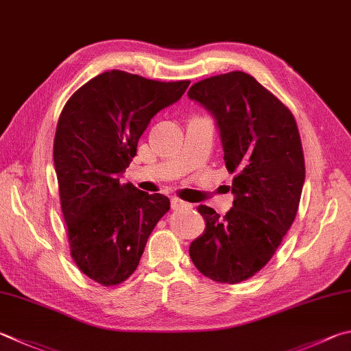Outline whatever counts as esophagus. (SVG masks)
<instances>
[{"label": "esophagus", "instance_id": "34e87169", "mask_svg": "<svg viewBox=\"0 0 351 351\" xmlns=\"http://www.w3.org/2000/svg\"><path fill=\"white\" fill-rule=\"evenodd\" d=\"M171 208L173 210H189V208H192V204H189V202H186V201H182V199H180V197H171Z\"/></svg>", "mask_w": 351, "mask_h": 351}]
</instances>
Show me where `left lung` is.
<instances>
[{
	"label": "left lung",
	"mask_w": 351,
	"mask_h": 351,
	"mask_svg": "<svg viewBox=\"0 0 351 351\" xmlns=\"http://www.w3.org/2000/svg\"><path fill=\"white\" fill-rule=\"evenodd\" d=\"M189 98L215 117L226 167L234 173L226 216L197 207L206 228L189 254L204 276L237 284L269 263L295 221L305 178L301 136L289 107L248 73L197 81Z\"/></svg>",
	"instance_id": "8db88e82"
}]
</instances>
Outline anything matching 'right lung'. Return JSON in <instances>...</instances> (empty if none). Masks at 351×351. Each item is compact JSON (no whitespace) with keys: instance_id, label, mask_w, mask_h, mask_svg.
<instances>
[{"instance_id":"obj_1","label":"right lung","mask_w":351,"mask_h":351,"mask_svg":"<svg viewBox=\"0 0 351 351\" xmlns=\"http://www.w3.org/2000/svg\"><path fill=\"white\" fill-rule=\"evenodd\" d=\"M189 84V80L164 82L107 70L62 107L53 141L61 210L70 256L95 282H124L169 212L167 196L149 195L119 176L136 155L152 118L176 103Z\"/></svg>"}]
</instances>
